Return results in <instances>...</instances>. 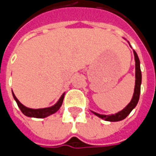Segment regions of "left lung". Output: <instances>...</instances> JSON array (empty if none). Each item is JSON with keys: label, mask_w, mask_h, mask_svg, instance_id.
<instances>
[{"label": "left lung", "mask_w": 156, "mask_h": 156, "mask_svg": "<svg viewBox=\"0 0 156 156\" xmlns=\"http://www.w3.org/2000/svg\"><path fill=\"white\" fill-rule=\"evenodd\" d=\"M134 55H135V91L133 94V98L131 101L129 102L128 106H126L125 108L122 110L116 113L115 115H100L95 112H93L95 115H97L100 118L103 119L105 121L108 122H119L125 119L126 117L130 114V112L133 110L135 108V106L138 103V101L140 98V93H141V68H140V61L136 52L134 50Z\"/></svg>", "instance_id": "obj_1"}]
</instances>
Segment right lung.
<instances>
[{
  "label": "right lung",
  "instance_id": "1",
  "mask_svg": "<svg viewBox=\"0 0 156 156\" xmlns=\"http://www.w3.org/2000/svg\"><path fill=\"white\" fill-rule=\"evenodd\" d=\"M13 96L15 98L16 103L18 105V107L20 108L21 111L26 115L28 117H34V118H45L47 116H49L50 115L55 114L56 111L59 110V108H61V106L62 105L63 99H64V94L62 95V97L60 100L57 101L56 104L52 106L50 108H38V109H33V108H29L25 107L24 105H22L19 101V100L16 98L15 94L13 93Z\"/></svg>",
  "mask_w": 156,
  "mask_h": 156
}]
</instances>
